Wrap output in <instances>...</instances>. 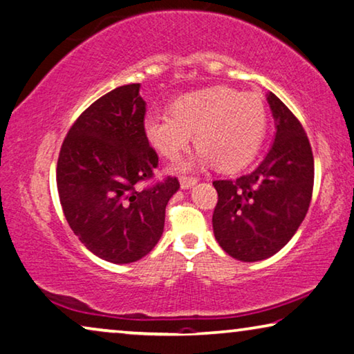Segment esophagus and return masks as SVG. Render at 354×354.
<instances>
[{
    "mask_svg": "<svg viewBox=\"0 0 354 354\" xmlns=\"http://www.w3.org/2000/svg\"><path fill=\"white\" fill-rule=\"evenodd\" d=\"M198 183V178L196 177H180V187L183 189H188V188H193L194 185Z\"/></svg>",
    "mask_w": 354,
    "mask_h": 354,
    "instance_id": "1",
    "label": "esophagus"
}]
</instances>
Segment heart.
<instances>
[{"label":"heart","mask_w":354,"mask_h":354,"mask_svg":"<svg viewBox=\"0 0 354 354\" xmlns=\"http://www.w3.org/2000/svg\"><path fill=\"white\" fill-rule=\"evenodd\" d=\"M266 109L257 94L227 86L203 89L178 99L171 115L148 113L147 142L167 160H177L192 143L199 148L198 165H215L225 172L244 167L262 145Z\"/></svg>","instance_id":"obj_1"}]
</instances>
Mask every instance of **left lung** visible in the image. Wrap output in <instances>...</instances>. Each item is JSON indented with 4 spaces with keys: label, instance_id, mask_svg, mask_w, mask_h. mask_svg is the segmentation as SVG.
I'll list each match as a JSON object with an SVG mask.
<instances>
[{
    "label": "left lung",
    "instance_id": "left-lung-1",
    "mask_svg": "<svg viewBox=\"0 0 354 354\" xmlns=\"http://www.w3.org/2000/svg\"><path fill=\"white\" fill-rule=\"evenodd\" d=\"M266 100L276 134L263 161L236 180L214 182L215 239L241 262H259L283 249L304 222L313 193V151L304 127L273 92Z\"/></svg>",
    "mask_w": 354,
    "mask_h": 354
}]
</instances>
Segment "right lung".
<instances>
[{
	"label": "right lung",
	"instance_id": "1",
	"mask_svg": "<svg viewBox=\"0 0 354 354\" xmlns=\"http://www.w3.org/2000/svg\"><path fill=\"white\" fill-rule=\"evenodd\" d=\"M139 91L140 84L120 86L86 109L57 161L66 222L86 249L111 263L137 262L155 248L169 199L180 188L176 177L139 188L158 167L143 134L147 104Z\"/></svg>",
	"mask_w": 354,
	"mask_h": 354
}]
</instances>
